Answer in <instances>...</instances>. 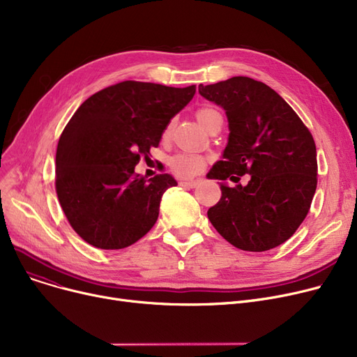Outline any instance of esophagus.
I'll use <instances>...</instances> for the list:
<instances>
[{"label": "esophagus", "instance_id": "1", "mask_svg": "<svg viewBox=\"0 0 357 357\" xmlns=\"http://www.w3.org/2000/svg\"><path fill=\"white\" fill-rule=\"evenodd\" d=\"M179 185L183 186V188H195L198 185V181H181Z\"/></svg>", "mask_w": 357, "mask_h": 357}]
</instances>
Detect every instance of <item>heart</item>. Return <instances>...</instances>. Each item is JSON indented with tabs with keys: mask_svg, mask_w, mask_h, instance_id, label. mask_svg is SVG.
Returning a JSON list of instances; mask_svg holds the SVG:
<instances>
[{
	"mask_svg": "<svg viewBox=\"0 0 357 357\" xmlns=\"http://www.w3.org/2000/svg\"><path fill=\"white\" fill-rule=\"evenodd\" d=\"M195 116H197V120L199 121V124L204 128H207V126L215 117L220 116V112L211 107H201L197 109ZM169 128H171V126L165 130V136H167ZM169 165H171V169L176 175L183 176V178H190V176L197 175L201 171V167L204 166V159L199 155L192 153V152H181L171 158Z\"/></svg>",
	"mask_w": 357,
	"mask_h": 357,
	"instance_id": "1",
	"label": "heart"
}]
</instances>
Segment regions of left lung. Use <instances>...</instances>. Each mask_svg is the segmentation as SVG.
<instances>
[{
  "mask_svg": "<svg viewBox=\"0 0 357 357\" xmlns=\"http://www.w3.org/2000/svg\"><path fill=\"white\" fill-rule=\"evenodd\" d=\"M204 98L226 109L229 143L208 172L221 198L207 213L214 229L237 249L265 252L287 241L307 217L317 188V149L311 131L266 84L233 77L199 85ZM238 176L233 177L232 175Z\"/></svg>",
  "mask_w": 357,
  "mask_h": 357,
  "instance_id": "obj_1",
  "label": "left lung"
}]
</instances>
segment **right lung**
Segmentation results:
<instances>
[{"instance_id": "obj_1", "label": "right lung", "mask_w": 357, "mask_h": 357, "mask_svg": "<svg viewBox=\"0 0 357 357\" xmlns=\"http://www.w3.org/2000/svg\"><path fill=\"white\" fill-rule=\"evenodd\" d=\"M194 96L195 85L123 81L75 111L56 150L54 186L70 227L91 246L124 249L155 226L162 195L176 181L167 174L146 181L135 166Z\"/></svg>"}]
</instances>
